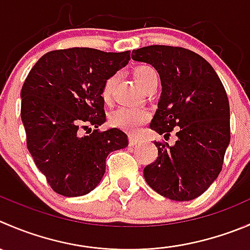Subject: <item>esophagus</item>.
Listing matches in <instances>:
<instances>
[{"label": "esophagus", "instance_id": "obj_1", "mask_svg": "<svg viewBox=\"0 0 250 250\" xmlns=\"http://www.w3.org/2000/svg\"><path fill=\"white\" fill-rule=\"evenodd\" d=\"M138 143H140V139L137 137H133V135H129V145H137Z\"/></svg>", "mask_w": 250, "mask_h": 250}]
</instances>
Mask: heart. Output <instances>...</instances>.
I'll list each match as a JSON object with an SVG mask.
<instances>
[{
    "mask_svg": "<svg viewBox=\"0 0 250 250\" xmlns=\"http://www.w3.org/2000/svg\"><path fill=\"white\" fill-rule=\"evenodd\" d=\"M133 77L138 85L146 90L147 88L156 84L159 82V74L152 68L151 66L142 64L133 69ZM116 83V76L108 77L105 81L103 86V98L105 101L110 100L112 95L113 86ZM150 118V113L145 108L142 107H118L117 110L113 111L110 115V125L112 127L120 128V129L125 130V132L134 133L137 132L138 128L142 125L146 123Z\"/></svg>",
    "mask_w": 250,
    "mask_h": 250,
    "instance_id": "1",
    "label": "heart"
}]
</instances>
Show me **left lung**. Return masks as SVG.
<instances>
[{
    "label": "left lung",
    "mask_w": 250,
    "mask_h": 250,
    "mask_svg": "<svg viewBox=\"0 0 250 250\" xmlns=\"http://www.w3.org/2000/svg\"><path fill=\"white\" fill-rule=\"evenodd\" d=\"M132 58L151 64L162 93L150 128L174 145L154 142L157 157L144 177L155 192L177 202L202 195L217 178L231 139L229 104L215 69L184 47L151 45L133 50Z\"/></svg>",
    "instance_id": "8db88e82"
}]
</instances>
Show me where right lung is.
<instances>
[{"mask_svg":"<svg viewBox=\"0 0 250 250\" xmlns=\"http://www.w3.org/2000/svg\"><path fill=\"white\" fill-rule=\"evenodd\" d=\"M129 58V51L64 48L45 53L29 72L21 93L26 146L58 194H88L100 183L108 154L128 145L121 129L98 128L106 121L104 83ZM89 124L96 129L83 137L80 129Z\"/></svg>","mask_w":250,"mask_h":250,"instance_id":"add662e5","label":"right lung"}]
</instances>
